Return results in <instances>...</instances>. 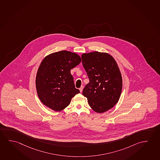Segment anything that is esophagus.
Masks as SVG:
<instances>
[{"instance_id": "esophagus-1", "label": "esophagus", "mask_w": 160, "mask_h": 160, "mask_svg": "<svg viewBox=\"0 0 160 160\" xmlns=\"http://www.w3.org/2000/svg\"><path fill=\"white\" fill-rule=\"evenodd\" d=\"M79 91H80V92H82V91H83V87H81L80 88H79Z\"/></svg>"}]
</instances>
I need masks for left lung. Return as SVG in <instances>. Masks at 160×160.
<instances>
[{
    "instance_id": "left-lung-1",
    "label": "left lung",
    "mask_w": 160,
    "mask_h": 160,
    "mask_svg": "<svg viewBox=\"0 0 160 160\" xmlns=\"http://www.w3.org/2000/svg\"><path fill=\"white\" fill-rule=\"evenodd\" d=\"M81 57L89 79L82 94L94 111H107L117 104L122 92V75L117 62L109 54L97 51L82 54Z\"/></svg>"
}]
</instances>
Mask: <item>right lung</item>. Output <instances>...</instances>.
I'll return each instance as SVG.
<instances>
[{
	"label": "right lung",
	"instance_id": "add662e5",
	"mask_svg": "<svg viewBox=\"0 0 160 160\" xmlns=\"http://www.w3.org/2000/svg\"><path fill=\"white\" fill-rule=\"evenodd\" d=\"M76 53L61 51L43 59L37 71L36 86L42 103L54 111H61L80 92L75 88L71 69L81 63Z\"/></svg>",
	"mask_w": 160,
	"mask_h": 160
}]
</instances>
